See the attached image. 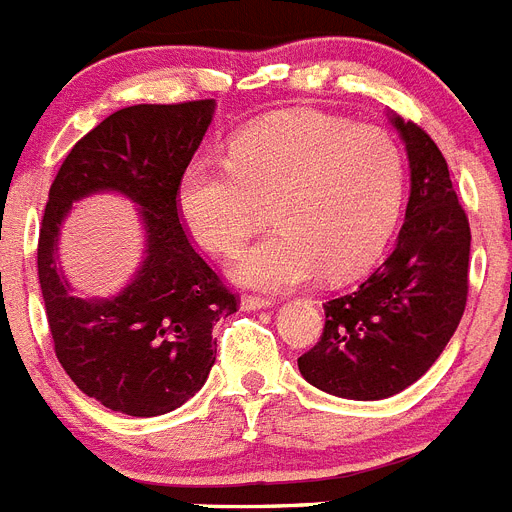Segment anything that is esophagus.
Segmentation results:
<instances>
[{
  "mask_svg": "<svg viewBox=\"0 0 512 512\" xmlns=\"http://www.w3.org/2000/svg\"><path fill=\"white\" fill-rule=\"evenodd\" d=\"M273 306V299H265V296H244L242 299V309L255 311V309H268Z\"/></svg>",
  "mask_w": 512,
  "mask_h": 512,
  "instance_id": "1",
  "label": "esophagus"
}]
</instances>
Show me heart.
I'll return each instance as SVG.
<instances>
[{"label":"heart","mask_w":512,"mask_h":512,"mask_svg":"<svg viewBox=\"0 0 512 512\" xmlns=\"http://www.w3.org/2000/svg\"><path fill=\"white\" fill-rule=\"evenodd\" d=\"M402 198L404 159L389 133L319 113L237 133L226 159H193L177 188L190 234L213 255L242 250L270 206L278 231L234 268L265 291L361 273L384 250Z\"/></svg>","instance_id":"1"}]
</instances>
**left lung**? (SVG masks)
Returning <instances> with one entry per match:
<instances>
[{"mask_svg":"<svg viewBox=\"0 0 512 512\" xmlns=\"http://www.w3.org/2000/svg\"><path fill=\"white\" fill-rule=\"evenodd\" d=\"M410 159L397 244L355 291L324 304V332L299 371L342 399H386L428 371L461 322L471 231L441 149L417 123L391 118Z\"/></svg>","mask_w":512,"mask_h":512,"instance_id":"1","label":"left lung"}]
</instances>
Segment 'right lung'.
I'll return each mask as SVG.
<instances>
[{
    "label": "right lung",
    "mask_w": 512,
    "mask_h": 512,
    "mask_svg": "<svg viewBox=\"0 0 512 512\" xmlns=\"http://www.w3.org/2000/svg\"><path fill=\"white\" fill-rule=\"evenodd\" d=\"M213 110V100L118 110L74 144L48 190L38 281L53 350L69 379L113 412L157 417L188 402L216 361L213 324L239 309L177 216L180 177ZM102 189L140 206L145 262L113 300H79L60 275L55 242L70 203Z\"/></svg>",
    "instance_id": "add662e5"
}]
</instances>
